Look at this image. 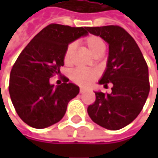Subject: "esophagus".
<instances>
[{"instance_id": "34e87169", "label": "esophagus", "mask_w": 158, "mask_h": 158, "mask_svg": "<svg viewBox=\"0 0 158 158\" xmlns=\"http://www.w3.org/2000/svg\"><path fill=\"white\" fill-rule=\"evenodd\" d=\"M86 91H87V89H79V92H80V93H85Z\"/></svg>"}]
</instances>
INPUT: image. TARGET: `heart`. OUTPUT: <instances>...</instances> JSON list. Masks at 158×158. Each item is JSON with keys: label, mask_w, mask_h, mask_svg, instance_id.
I'll return each mask as SVG.
<instances>
[{"label": "heart", "mask_w": 158, "mask_h": 158, "mask_svg": "<svg viewBox=\"0 0 158 158\" xmlns=\"http://www.w3.org/2000/svg\"><path fill=\"white\" fill-rule=\"evenodd\" d=\"M84 44L89 50V52L97 56L101 54H103L105 51V44L103 40L97 35H89L85 38ZM75 45L73 43L69 44L64 53V63L69 65L72 61V56L74 53ZM98 77V72L92 69H75L71 72L70 78L79 86H89Z\"/></svg>", "instance_id": "b5f03b06"}]
</instances>
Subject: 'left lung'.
Here are the masks:
<instances>
[{
  "instance_id": "1",
  "label": "left lung",
  "mask_w": 158,
  "mask_h": 158,
  "mask_svg": "<svg viewBox=\"0 0 158 158\" xmlns=\"http://www.w3.org/2000/svg\"><path fill=\"white\" fill-rule=\"evenodd\" d=\"M89 32L109 44L107 68L99 81L111 92L96 91V101L88 107L90 119L108 130H119L140 113L150 90L148 67L135 39L121 26L89 27Z\"/></svg>"
}]
</instances>
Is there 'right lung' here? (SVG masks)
Wrapping results in <instances>:
<instances>
[{
    "mask_svg": "<svg viewBox=\"0 0 158 158\" xmlns=\"http://www.w3.org/2000/svg\"><path fill=\"white\" fill-rule=\"evenodd\" d=\"M89 27L51 23L42 29L21 52L11 70L9 93L19 117L29 126L43 129L59 122L68 103L79 88L61 76L56 86L49 79L60 75L64 53L69 44L87 35Z\"/></svg>",
    "mask_w": 158,
    "mask_h": 158,
    "instance_id": "obj_1",
    "label": "right lung"
}]
</instances>
